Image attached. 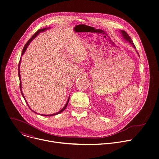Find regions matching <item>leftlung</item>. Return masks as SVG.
Masks as SVG:
<instances>
[{"label": "left lung", "mask_w": 159, "mask_h": 159, "mask_svg": "<svg viewBox=\"0 0 159 159\" xmlns=\"http://www.w3.org/2000/svg\"><path fill=\"white\" fill-rule=\"evenodd\" d=\"M121 33H122V35H123V38L126 40V41H128L129 43H130L132 45H133V47L134 48H136V47H135V46H134V43H133V41H132V39H131V38L129 37V36L126 33V32H125V31H121Z\"/></svg>", "instance_id": "left-lung-1"}]
</instances>
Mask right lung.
Here are the masks:
<instances>
[{"mask_svg":"<svg viewBox=\"0 0 159 159\" xmlns=\"http://www.w3.org/2000/svg\"><path fill=\"white\" fill-rule=\"evenodd\" d=\"M47 29H48L47 28H43V29H40V30H38L34 34H33V36L28 40V41L26 43V44H25V46L24 47V48H23V50H22V55H23L24 53H25V51H26V48H27V47H28V46L29 45V44L30 43V42L40 33V32H43V31H45ZM20 60H19V66H18V75H19V81H20V84H19V85H20V92H21V94H22V96H23V98H24V99H25V97H24V96H23V94H22V89H21V82H20V73H19V65H20ZM26 101V100H25ZM69 99H68V101H67V102H66V104H65V106L63 107V109H61L59 112H57V113H55V114H53V115H43V116H53V115H58V114H59V113H60V112H61L62 111H63L65 109V108L66 107V106H67V105H68V103H69ZM26 104H28V103H27V102H26ZM33 111V110H32ZM34 112V111H33Z\"/></svg>","mask_w":159,"mask_h":159,"instance_id":"right-lung-1","label":"right lung"}]
</instances>
